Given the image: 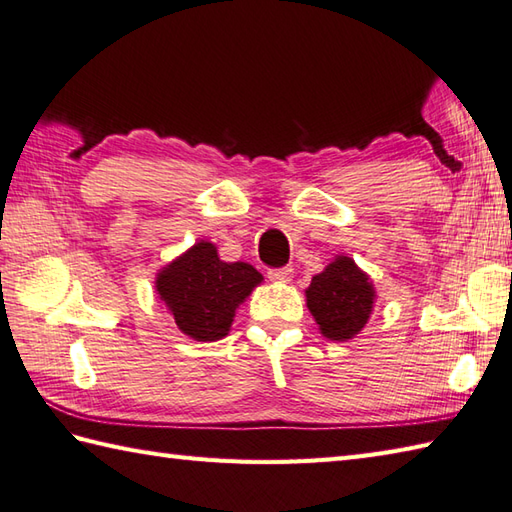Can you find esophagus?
I'll return each mask as SVG.
<instances>
[{
    "mask_svg": "<svg viewBox=\"0 0 512 512\" xmlns=\"http://www.w3.org/2000/svg\"><path fill=\"white\" fill-rule=\"evenodd\" d=\"M268 279L277 281V284H288L292 279V268H273L268 270Z\"/></svg>",
    "mask_w": 512,
    "mask_h": 512,
    "instance_id": "obj_1",
    "label": "esophagus"
}]
</instances>
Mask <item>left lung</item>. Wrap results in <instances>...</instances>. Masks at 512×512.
Instances as JSON below:
<instances>
[{
  "instance_id": "8db88e82",
  "label": "left lung",
  "mask_w": 512,
  "mask_h": 512,
  "mask_svg": "<svg viewBox=\"0 0 512 512\" xmlns=\"http://www.w3.org/2000/svg\"><path fill=\"white\" fill-rule=\"evenodd\" d=\"M374 301V281L347 255H336L306 288L308 310L330 341L354 339L372 317Z\"/></svg>"
}]
</instances>
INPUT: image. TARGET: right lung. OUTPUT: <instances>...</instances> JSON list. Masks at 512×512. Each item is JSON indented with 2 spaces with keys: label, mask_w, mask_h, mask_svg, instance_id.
Masks as SVG:
<instances>
[{
  "label": "right lung",
  "mask_w": 512,
  "mask_h": 512,
  "mask_svg": "<svg viewBox=\"0 0 512 512\" xmlns=\"http://www.w3.org/2000/svg\"><path fill=\"white\" fill-rule=\"evenodd\" d=\"M264 277L246 262H222L217 246L200 239L156 275V295L178 330L200 343L228 334L235 310Z\"/></svg>",
  "instance_id": "right-lung-1"
}]
</instances>
